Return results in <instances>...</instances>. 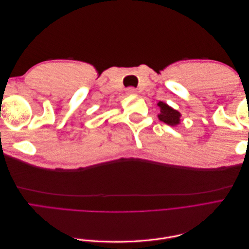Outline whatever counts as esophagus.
Listing matches in <instances>:
<instances>
[{"label": "esophagus", "instance_id": "1", "mask_svg": "<svg viewBox=\"0 0 249 249\" xmlns=\"http://www.w3.org/2000/svg\"><path fill=\"white\" fill-rule=\"evenodd\" d=\"M126 93L127 94H136L137 93V90H136V88H134V87H129L126 89Z\"/></svg>", "mask_w": 249, "mask_h": 249}]
</instances>
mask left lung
Returning a JSON list of instances; mask_svg holds the SVG:
<instances>
[{"mask_svg": "<svg viewBox=\"0 0 249 249\" xmlns=\"http://www.w3.org/2000/svg\"><path fill=\"white\" fill-rule=\"evenodd\" d=\"M158 106L160 108V113L158 114V117H159L161 122L172 126L178 125L179 124L180 113L178 111L172 109L166 103L163 102L158 103Z\"/></svg>", "mask_w": 249, "mask_h": 249, "instance_id": "1", "label": "left lung"}]
</instances>
